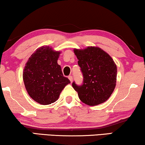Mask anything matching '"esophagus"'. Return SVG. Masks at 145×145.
I'll list each match as a JSON object with an SVG mask.
<instances>
[{"label":"esophagus","instance_id":"1","mask_svg":"<svg viewBox=\"0 0 145 145\" xmlns=\"http://www.w3.org/2000/svg\"><path fill=\"white\" fill-rule=\"evenodd\" d=\"M68 78H69V80H70V81H71V82H72V76H71H71H69V77H68Z\"/></svg>","mask_w":145,"mask_h":145}]
</instances>
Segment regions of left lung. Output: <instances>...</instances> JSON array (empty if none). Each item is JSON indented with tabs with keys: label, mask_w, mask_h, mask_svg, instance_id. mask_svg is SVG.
I'll list each match as a JSON object with an SVG mask.
<instances>
[{
	"label": "left lung",
	"mask_w": 145,
	"mask_h": 145,
	"mask_svg": "<svg viewBox=\"0 0 145 145\" xmlns=\"http://www.w3.org/2000/svg\"><path fill=\"white\" fill-rule=\"evenodd\" d=\"M74 53L84 76L82 86H77L74 82L72 84L79 99L90 106L105 102L116 86V63L108 53L98 47L74 49Z\"/></svg>",
	"instance_id": "obj_1"
}]
</instances>
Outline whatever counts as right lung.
Wrapping results in <instances>:
<instances>
[{"label":"right lung","mask_w":145,"mask_h":145,"mask_svg":"<svg viewBox=\"0 0 145 145\" xmlns=\"http://www.w3.org/2000/svg\"><path fill=\"white\" fill-rule=\"evenodd\" d=\"M61 51L49 46L37 49L29 57L23 71L27 94L41 105H49L59 99L63 88L71 83L63 76L57 63Z\"/></svg>","instance_id":"add662e5"}]
</instances>
